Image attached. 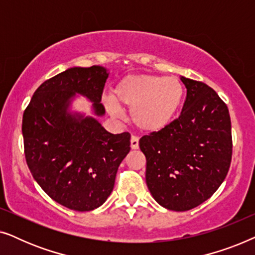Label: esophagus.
I'll use <instances>...</instances> for the list:
<instances>
[{
    "instance_id": "esophagus-1",
    "label": "esophagus",
    "mask_w": 255,
    "mask_h": 255,
    "mask_svg": "<svg viewBox=\"0 0 255 255\" xmlns=\"http://www.w3.org/2000/svg\"><path fill=\"white\" fill-rule=\"evenodd\" d=\"M139 147V139L135 137V135H132L131 137V148L137 149Z\"/></svg>"
}]
</instances>
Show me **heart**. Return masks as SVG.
<instances>
[{
	"mask_svg": "<svg viewBox=\"0 0 255 255\" xmlns=\"http://www.w3.org/2000/svg\"><path fill=\"white\" fill-rule=\"evenodd\" d=\"M183 96V85L174 76L128 75L115 86L111 102L117 108L131 109V122L138 130L155 133L174 121Z\"/></svg>",
	"mask_w": 255,
	"mask_h": 255,
	"instance_id": "heart-1",
	"label": "heart"
}]
</instances>
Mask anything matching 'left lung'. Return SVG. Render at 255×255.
<instances>
[{"instance_id":"8db88e82","label":"left lung","mask_w":255,"mask_h":255,"mask_svg":"<svg viewBox=\"0 0 255 255\" xmlns=\"http://www.w3.org/2000/svg\"><path fill=\"white\" fill-rule=\"evenodd\" d=\"M187 97L179 118L144 135L146 184L161 207L187 211L210 198L229 172L231 120L226 104L203 82L181 76Z\"/></svg>"}]
</instances>
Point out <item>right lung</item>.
Here are the masks:
<instances>
[{"label": "right lung", "instance_id": "add662e5", "mask_svg": "<svg viewBox=\"0 0 255 255\" xmlns=\"http://www.w3.org/2000/svg\"><path fill=\"white\" fill-rule=\"evenodd\" d=\"M108 76L102 66L68 68L41 83L23 114L30 172L52 200L71 210L101 207L130 152L128 132L113 134L96 118L69 110L79 94L93 102L96 116H103L101 99Z\"/></svg>", "mask_w": 255, "mask_h": 255}]
</instances>
